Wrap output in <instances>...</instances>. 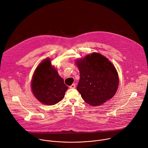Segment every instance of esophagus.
I'll list each match as a JSON object with an SVG mask.
<instances>
[{
  "label": "esophagus",
  "mask_w": 148,
  "mask_h": 148,
  "mask_svg": "<svg viewBox=\"0 0 148 148\" xmlns=\"http://www.w3.org/2000/svg\"><path fill=\"white\" fill-rule=\"evenodd\" d=\"M75 88V84H73L71 86H70V88Z\"/></svg>",
  "instance_id": "1"
}]
</instances>
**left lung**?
<instances>
[{
  "mask_svg": "<svg viewBox=\"0 0 148 148\" xmlns=\"http://www.w3.org/2000/svg\"><path fill=\"white\" fill-rule=\"evenodd\" d=\"M80 79L77 89L81 97L92 106L112 98L118 87L117 71L108 59L94 53L77 60Z\"/></svg>",
  "mask_w": 148,
  "mask_h": 148,
  "instance_id": "1",
  "label": "left lung"
}]
</instances>
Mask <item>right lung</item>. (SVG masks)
<instances>
[{
    "instance_id": "right-lung-1",
    "label": "right lung",
    "mask_w": 148,
    "mask_h": 148,
    "mask_svg": "<svg viewBox=\"0 0 148 148\" xmlns=\"http://www.w3.org/2000/svg\"><path fill=\"white\" fill-rule=\"evenodd\" d=\"M50 62L49 59L42 61L36 69L32 81V89L35 97L48 105H54L62 100L68 88Z\"/></svg>"
}]
</instances>
